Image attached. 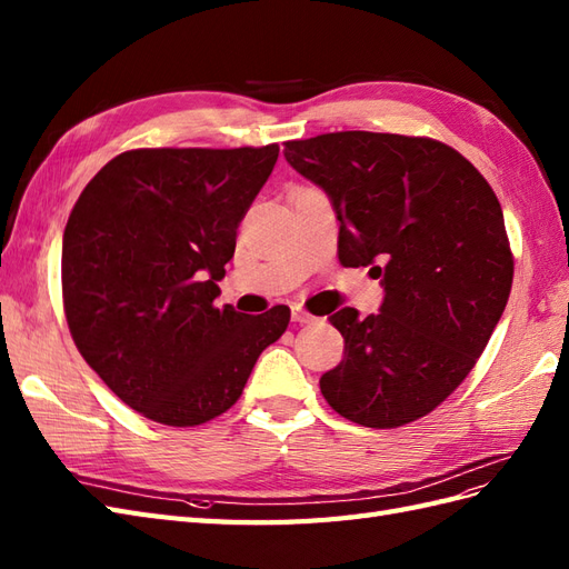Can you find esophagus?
<instances>
[{"label": "esophagus", "instance_id": "34e87169", "mask_svg": "<svg viewBox=\"0 0 569 569\" xmlns=\"http://www.w3.org/2000/svg\"><path fill=\"white\" fill-rule=\"evenodd\" d=\"M291 320L299 322V326H306V322H313L316 318L309 311H303L301 306H291Z\"/></svg>", "mask_w": 569, "mask_h": 569}]
</instances>
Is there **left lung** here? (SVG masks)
Masks as SVG:
<instances>
[{"mask_svg":"<svg viewBox=\"0 0 569 569\" xmlns=\"http://www.w3.org/2000/svg\"><path fill=\"white\" fill-rule=\"evenodd\" d=\"M284 158L328 193L340 260L371 266L380 311L330 316L345 359L320 392L345 419L397 428L433 411L481 357L512 289V253L493 189L431 138L337 131L287 141Z\"/></svg>","mask_w":569,"mask_h":569,"instance_id":"left-lung-1","label":"left lung"}]
</instances>
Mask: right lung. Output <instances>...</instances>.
<instances>
[{
    "label": "right lung",
    "mask_w": 569,
    "mask_h": 569,
    "mask_svg": "<svg viewBox=\"0 0 569 569\" xmlns=\"http://www.w3.org/2000/svg\"><path fill=\"white\" fill-rule=\"evenodd\" d=\"M278 156V143L129 150L76 201L61 241L69 330L146 419L181 428L220 417L287 330V306L260 316L214 306L237 227Z\"/></svg>",
    "instance_id": "1"
}]
</instances>
